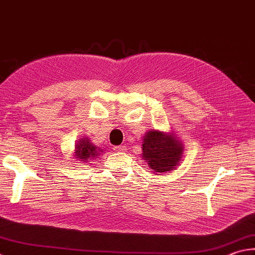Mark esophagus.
Segmentation results:
<instances>
[{"label": "esophagus", "instance_id": "1", "mask_svg": "<svg viewBox=\"0 0 255 255\" xmlns=\"http://www.w3.org/2000/svg\"><path fill=\"white\" fill-rule=\"evenodd\" d=\"M113 150L114 151H117V152H126L127 151V146L126 145H119V146H114L113 147Z\"/></svg>", "mask_w": 255, "mask_h": 255}]
</instances>
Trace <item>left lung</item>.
Segmentation results:
<instances>
[{"label": "left lung", "mask_w": 255, "mask_h": 255, "mask_svg": "<svg viewBox=\"0 0 255 255\" xmlns=\"http://www.w3.org/2000/svg\"><path fill=\"white\" fill-rule=\"evenodd\" d=\"M143 157L151 169L157 172L174 170L182 158L183 145L174 136L158 131H150L143 137Z\"/></svg>", "instance_id": "obj_1"}]
</instances>
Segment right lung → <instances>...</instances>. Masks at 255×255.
Segmentation results:
<instances>
[{
	"label": "right lung",
	"mask_w": 255,
	"mask_h": 255,
	"mask_svg": "<svg viewBox=\"0 0 255 255\" xmlns=\"http://www.w3.org/2000/svg\"><path fill=\"white\" fill-rule=\"evenodd\" d=\"M100 152H103L100 150L92 143L90 142L89 138H83V140H80L79 143L75 145V156L79 158L80 161L86 162L89 158H92L95 156L100 155Z\"/></svg>",
	"instance_id": "obj_1"
}]
</instances>
